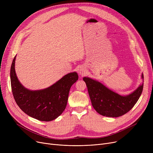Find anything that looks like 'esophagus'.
Instances as JSON below:
<instances>
[{"label": "esophagus", "instance_id": "1", "mask_svg": "<svg viewBox=\"0 0 153 153\" xmlns=\"http://www.w3.org/2000/svg\"><path fill=\"white\" fill-rule=\"evenodd\" d=\"M78 72H79V74H80V75H84V74H85V70L82 68H80L79 69H78Z\"/></svg>", "mask_w": 153, "mask_h": 153}]
</instances>
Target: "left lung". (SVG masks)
<instances>
[{"mask_svg":"<svg viewBox=\"0 0 153 153\" xmlns=\"http://www.w3.org/2000/svg\"><path fill=\"white\" fill-rule=\"evenodd\" d=\"M141 77L144 79L143 74ZM83 80L94 108L99 114L108 117H118L129 111L138 100L143 89L142 84L131 94L123 96L95 80L86 77Z\"/></svg>","mask_w":153,"mask_h":153,"instance_id":"1","label":"left lung"}]
</instances>
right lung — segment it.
Returning <instances> with one entry per match:
<instances>
[{
    "mask_svg": "<svg viewBox=\"0 0 153 153\" xmlns=\"http://www.w3.org/2000/svg\"><path fill=\"white\" fill-rule=\"evenodd\" d=\"M15 58L10 68V82L18 106L28 116L40 121L50 122L58 118L66 108L71 86L78 80L77 72L65 75L46 89L30 91L22 85L16 75Z\"/></svg>",
    "mask_w": 153,
    "mask_h": 153,
    "instance_id": "add662e5",
    "label": "right lung"
}]
</instances>
